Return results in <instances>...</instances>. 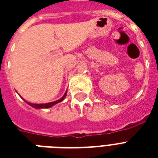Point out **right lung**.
I'll list each match as a JSON object with an SVG mask.
<instances>
[{
  "label": "right lung",
  "mask_w": 158,
  "mask_h": 158,
  "mask_svg": "<svg viewBox=\"0 0 158 158\" xmlns=\"http://www.w3.org/2000/svg\"><path fill=\"white\" fill-rule=\"evenodd\" d=\"M65 96H66V93H65V94H64V96L62 97L61 98H60L59 100L52 102H48V103H45V104H33V103H30V102H26V101L25 102L28 104V105L31 106H33V107L36 108V109H39V108H49L51 107V106H52L53 105H55V104L59 103V102H60L61 101H63V99L65 98Z\"/></svg>",
  "instance_id": "obj_1"
}]
</instances>
